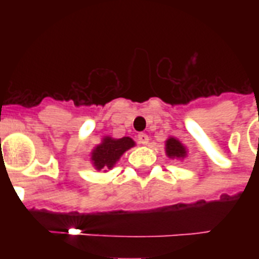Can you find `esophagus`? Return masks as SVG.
I'll return each instance as SVG.
<instances>
[{
	"mask_svg": "<svg viewBox=\"0 0 259 259\" xmlns=\"http://www.w3.org/2000/svg\"><path fill=\"white\" fill-rule=\"evenodd\" d=\"M138 142L141 144V145H148V142H149V137H148V134L145 133H140L137 136Z\"/></svg>",
	"mask_w": 259,
	"mask_h": 259,
	"instance_id": "34e87169",
	"label": "esophagus"
}]
</instances>
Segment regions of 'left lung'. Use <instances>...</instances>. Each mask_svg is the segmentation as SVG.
<instances>
[{"mask_svg":"<svg viewBox=\"0 0 259 259\" xmlns=\"http://www.w3.org/2000/svg\"><path fill=\"white\" fill-rule=\"evenodd\" d=\"M166 154L169 157H184L185 148L181 145L180 141H177L176 138H169L166 141Z\"/></svg>","mask_w":259,"mask_h":259,"instance_id":"left-lung-1","label":"left lung"}]
</instances>
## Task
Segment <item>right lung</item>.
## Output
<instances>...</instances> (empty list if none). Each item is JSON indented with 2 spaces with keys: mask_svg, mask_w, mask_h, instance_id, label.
<instances>
[{
  "mask_svg": "<svg viewBox=\"0 0 259 259\" xmlns=\"http://www.w3.org/2000/svg\"><path fill=\"white\" fill-rule=\"evenodd\" d=\"M132 146H134V141L129 137L119 138V140H114L110 137L103 138V142L101 145H98L91 154L94 166L98 170L103 169V168L111 169L122 154L127 149H130Z\"/></svg>",
  "mask_w": 259,
  "mask_h": 259,
  "instance_id": "add662e5",
  "label": "right lung"
}]
</instances>
